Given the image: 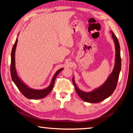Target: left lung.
Wrapping results in <instances>:
<instances>
[{
    "label": "left lung",
    "mask_w": 133,
    "mask_h": 133,
    "mask_svg": "<svg viewBox=\"0 0 133 133\" xmlns=\"http://www.w3.org/2000/svg\"><path fill=\"white\" fill-rule=\"evenodd\" d=\"M112 39L114 41L115 50V63L114 68L112 73L109 77L106 82L98 89L93 90L90 92H86L81 91L78 88L74 82V78H72V83L74 84L75 90L78 95L83 101L89 103H99L111 95L116 89L119 78V72L121 69V58L120 54V46L119 41L114 34L112 32Z\"/></svg>",
    "instance_id": "8db88e82"
}]
</instances>
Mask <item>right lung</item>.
Returning <instances> with one entry per match:
<instances>
[{
    "label": "right lung",
    "mask_w": 133,
    "mask_h": 133,
    "mask_svg": "<svg viewBox=\"0 0 133 133\" xmlns=\"http://www.w3.org/2000/svg\"><path fill=\"white\" fill-rule=\"evenodd\" d=\"M18 42V39H16V41L14 43L12 51H11V66H10V70H11V76L12 80L15 84L16 87H18L19 90L21 91L22 94L24 97L29 99H41L44 98L47 96L49 93L51 91V90L53 89L54 85L55 79L57 77L59 72H61L63 69H61L58 70L56 72L55 75H54L52 79L51 83L50 85L47 87V88L43 89V90H35L32 89H30L28 87L26 84H25L23 82H22L19 77H18L17 73L15 70V49Z\"/></svg>",
    "instance_id": "1"
}]
</instances>
